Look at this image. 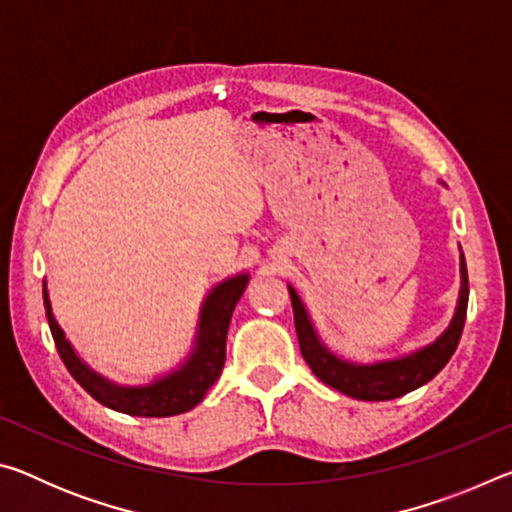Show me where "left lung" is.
<instances>
[{"mask_svg":"<svg viewBox=\"0 0 512 512\" xmlns=\"http://www.w3.org/2000/svg\"><path fill=\"white\" fill-rule=\"evenodd\" d=\"M289 293L293 305V318H296L300 352L309 363L311 372H314L323 384L336 388L339 393L354 397V400L384 402L395 400V397H402L415 391V388L424 386L447 366V361L452 359L458 341H461L470 287H467V266L461 250V289H458L454 316L445 327V332L436 336V341L422 345V348L413 352H406L402 357L379 359L370 363L343 359L339 354L329 350L323 339L318 336V329L309 316L305 302L300 300L298 291L293 289L291 284Z\"/></svg>","mask_w":512,"mask_h":512,"instance_id":"1","label":"left lung"}]
</instances>
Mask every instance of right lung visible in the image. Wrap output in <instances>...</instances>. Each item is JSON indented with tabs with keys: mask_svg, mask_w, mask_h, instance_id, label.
<instances>
[{
	"mask_svg": "<svg viewBox=\"0 0 512 512\" xmlns=\"http://www.w3.org/2000/svg\"><path fill=\"white\" fill-rule=\"evenodd\" d=\"M248 280V273H237L216 282L201 302L194 345L187 357L164 375L137 386L117 384L90 368L69 343L63 327L58 325L54 309H51L47 280L42 282V298H45L49 329L60 359L94 400L126 415L169 418V415L185 413L201 404L210 386L219 379L225 363V339H228L232 311H235L239 298L244 296Z\"/></svg>",
	"mask_w": 512,
	"mask_h": 512,
	"instance_id": "right-lung-1",
	"label": "right lung"
}]
</instances>
